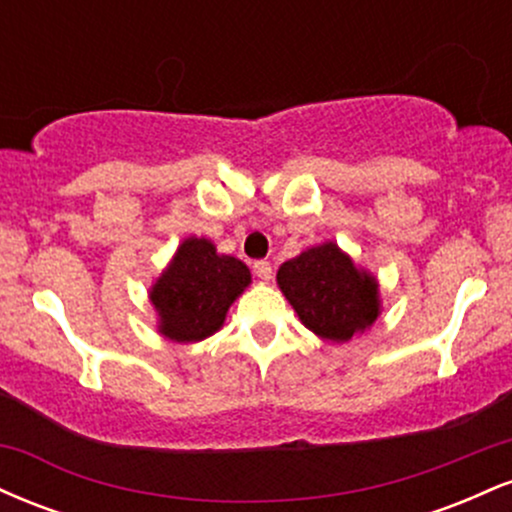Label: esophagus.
Instances as JSON below:
<instances>
[{
    "instance_id": "esophagus-1",
    "label": "esophagus",
    "mask_w": 512,
    "mask_h": 512,
    "mask_svg": "<svg viewBox=\"0 0 512 512\" xmlns=\"http://www.w3.org/2000/svg\"><path fill=\"white\" fill-rule=\"evenodd\" d=\"M252 272L257 274V279L269 281V279H272V264L264 262V260H257L255 264H252Z\"/></svg>"
}]
</instances>
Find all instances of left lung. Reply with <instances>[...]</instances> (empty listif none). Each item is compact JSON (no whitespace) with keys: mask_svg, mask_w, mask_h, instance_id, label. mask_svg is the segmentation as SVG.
<instances>
[{"mask_svg":"<svg viewBox=\"0 0 512 512\" xmlns=\"http://www.w3.org/2000/svg\"><path fill=\"white\" fill-rule=\"evenodd\" d=\"M276 284L303 325L327 342H349L380 315L375 276L358 269L332 240L281 264Z\"/></svg>","mask_w":512,"mask_h":512,"instance_id":"left-lung-1","label":"left lung"}]
</instances>
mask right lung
Wrapping results in <instances>:
<instances>
[{
  "label": "right lung",
  "instance_id": "right-lung-1",
  "mask_svg": "<svg viewBox=\"0 0 512 512\" xmlns=\"http://www.w3.org/2000/svg\"><path fill=\"white\" fill-rule=\"evenodd\" d=\"M250 281L248 264L219 255L207 238H185L149 291L158 332L170 342H202L221 330L228 308Z\"/></svg>",
  "mask_w": 512,
  "mask_h": 512
}]
</instances>
